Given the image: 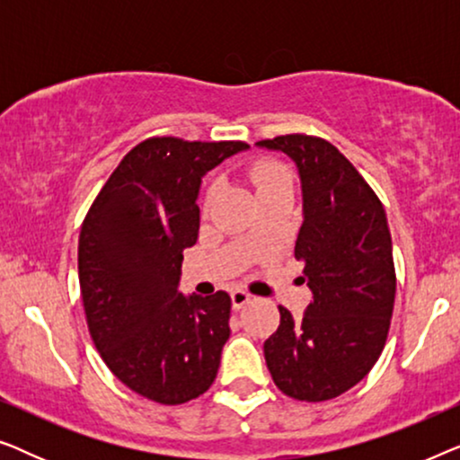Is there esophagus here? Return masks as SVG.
Here are the masks:
<instances>
[{"mask_svg": "<svg viewBox=\"0 0 460 460\" xmlns=\"http://www.w3.org/2000/svg\"><path fill=\"white\" fill-rule=\"evenodd\" d=\"M230 297H232V305H234V310H241L243 305H247L249 301L253 299V295L243 291V288H234V291L230 293Z\"/></svg>", "mask_w": 460, "mask_h": 460, "instance_id": "34e87169", "label": "esophagus"}]
</instances>
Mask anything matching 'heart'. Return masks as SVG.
<instances>
[{"mask_svg": "<svg viewBox=\"0 0 460 460\" xmlns=\"http://www.w3.org/2000/svg\"><path fill=\"white\" fill-rule=\"evenodd\" d=\"M251 178H253V184L257 186V190H266V188H272L276 184H282V181H288V175L282 172V169L276 165V163H257L251 172ZM216 192V188H211V194Z\"/></svg>", "mask_w": 460, "mask_h": 460, "instance_id": "obj_1", "label": "heart"}]
</instances>
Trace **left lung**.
<instances>
[{
	"label": "left lung",
	"instance_id": "8db88e82",
	"mask_svg": "<svg viewBox=\"0 0 460 460\" xmlns=\"http://www.w3.org/2000/svg\"><path fill=\"white\" fill-rule=\"evenodd\" d=\"M295 163L304 199L295 257L314 295L304 318L279 305L263 343L276 387L301 402L337 398L379 360L395 299L385 209L356 167L323 137L288 134L257 142Z\"/></svg>",
	"mask_w": 460,
	"mask_h": 460
}]
</instances>
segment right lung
I'll use <instances>...</instances> for the list:
<instances>
[{"mask_svg": "<svg viewBox=\"0 0 460 460\" xmlns=\"http://www.w3.org/2000/svg\"><path fill=\"white\" fill-rule=\"evenodd\" d=\"M247 148L148 137L123 156L81 226L93 345L119 381L159 404H184L216 381L232 299L180 293L181 251L199 238L203 175Z\"/></svg>", "mask_w": 460, "mask_h": 460, "instance_id": "add662e5", "label": "right lung"}]
</instances>
